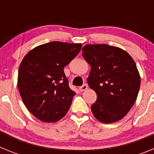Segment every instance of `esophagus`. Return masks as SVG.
<instances>
[{"instance_id": "obj_1", "label": "esophagus", "mask_w": 154, "mask_h": 154, "mask_svg": "<svg viewBox=\"0 0 154 154\" xmlns=\"http://www.w3.org/2000/svg\"><path fill=\"white\" fill-rule=\"evenodd\" d=\"M87 89H88V85H87L86 84H84V85H82V86L79 87V90L81 91V92H83V91H85Z\"/></svg>"}]
</instances>
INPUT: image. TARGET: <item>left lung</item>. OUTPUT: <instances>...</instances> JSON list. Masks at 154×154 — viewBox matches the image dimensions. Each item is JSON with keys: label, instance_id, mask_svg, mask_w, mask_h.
<instances>
[{"label": "left lung", "instance_id": "obj_1", "mask_svg": "<svg viewBox=\"0 0 154 154\" xmlns=\"http://www.w3.org/2000/svg\"><path fill=\"white\" fill-rule=\"evenodd\" d=\"M82 51L91 67L87 82L97 95L92 114L103 123L120 120L137 100L140 86L135 62L123 49L106 44L86 45Z\"/></svg>", "mask_w": 154, "mask_h": 154}]
</instances>
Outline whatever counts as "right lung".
Returning a JSON list of instances; mask_svg holds the SVG:
<instances>
[{
  "label": "right lung",
  "mask_w": 154,
  "mask_h": 154,
  "mask_svg": "<svg viewBox=\"0 0 154 154\" xmlns=\"http://www.w3.org/2000/svg\"><path fill=\"white\" fill-rule=\"evenodd\" d=\"M82 46L52 42L34 48L24 57L17 87L24 104L37 119L55 123L66 115L75 92L69 88L64 67Z\"/></svg>",
  "instance_id": "obj_1"
}]
</instances>
